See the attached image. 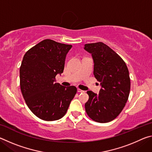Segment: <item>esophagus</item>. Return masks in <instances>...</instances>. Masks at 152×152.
Wrapping results in <instances>:
<instances>
[{
    "instance_id": "esophagus-1",
    "label": "esophagus",
    "mask_w": 152,
    "mask_h": 152,
    "mask_svg": "<svg viewBox=\"0 0 152 152\" xmlns=\"http://www.w3.org/2000/svg\"><path fill=\"white\" fill-rule=\"evenodd\" d=\"M77 91H78V92H80V93H82V92H84V91H82V90H80V89H79V88H78V90H77Z\"/></svg>"
}]
</instances>
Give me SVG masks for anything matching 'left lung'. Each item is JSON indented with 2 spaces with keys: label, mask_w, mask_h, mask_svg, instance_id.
<instances>
[{
  "label": "left lung",
  "mask_w": 152,
  "mask_h": 152,
  "mask_svg": "<svg viewBox=\"0 0 152 152\" xmlns=\"http://www.w3.org/2000/svg\"><path fill=\"white\" fill-rule=\"evenodd\" d=\"M84 49L92 56L93 74L101 88L97 94L87 91V115L99 123L115 119L124 108L130 92V78L125 61L111 48L102 42L88 43Z\"/></svg>",
  "instance_id": "obj_1"
}]
</instances>
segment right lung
Returning <instances> with one entry per match:
<instances>
[{"instance_id":"add662e5","label":"right lung","mask_w":152,"mask_h":152,"mask_svg":"<svg viewBox=\"0 0 152 152\" xmlns=\"http://www.w3.org/2000/svg\"><path fill=\"white\" fill-rule=\"evenodd\" d=\"M71 45L45 39L25 53L20 68V86L28 107L44 121L63 117L76 94L75 86L56 82L63 73Z\"/></svg>"}]
</instances>
